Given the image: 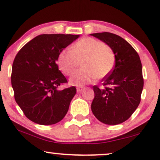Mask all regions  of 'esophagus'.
<instances>
[{"label":"esophagus","mask_w":160,"mask_h":160,"mask_svg":"<svg viewBox=\"0 0 160 160\" xmlns=\"http://www.w3.org/2000/svg\"><path fill=\"white\" fill-rule=\"evenodd\" d=\"M85 89V87H78V88H77V92H78V93H80V92H82L84 90V89Z\"/></svg>","instance_id":"1"}]
</instances>
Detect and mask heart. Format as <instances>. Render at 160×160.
I'll use <instances>...</instances> for the list:
<instances>
[{
  "label": "heart",
  "instance_id": "heart-1",
  "mask_svg": "<svg viewBox=\"0 0 160 160\" xmlns=\"http://www.w3.org/2000/svg\"><path fill=\"white\" fill-rule=\"evenodd\" d=\"M84 71H76L70 78V83L80 87L89 84L96 78H103L114 66L115 54L111 47L92 38H84L71 49L62 50L59 54L58 63L62 73L69 76L83 61Z\"/></svg>",
  "mask_w": 160,
  "mask_h": 160
}]
</instances>
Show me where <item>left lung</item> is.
Wrapping results in <instances>:
<instances>
[{
  "instance_id": "obj_1",
  "label": "left lung",
  "mask_w": 160,
  "mask_h": 160,
  "mask_svg": "<svg viewBox=\"0 0 160 160\" xmlns=\"http://www.w3.org/2000/svg\"><path fill=\"white\" fill-rule=\"evenodd\" d=\"M90 35L106 43L115 54L114 68L102 79L105 88L93 87L92 111L102 123L121 124L131 117L141 102L143 88L141 60L134 48L117 35L108 32Z\"/></svg>"
}]
</instances>
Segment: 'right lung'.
I'll return each instance as SVG.
<instances>
[{"instance_id": "add662e5", "label": "right lung", "mask_w": 160, "mask_h": 160, "mask_svg": "<svg viewBox=\"0 0 160 160\" xmlns=\"http://www.w3.org/2000/svg\"><path fill=\"white\" fill-rule=\"evenodd\" d=\"M79 36L39 35L15 57L11 76L15 100L26 117L35 123L54 124L66 115L76 89H58L68 82L56 62L60 52Z\"/></svg>"}]
</instances>
